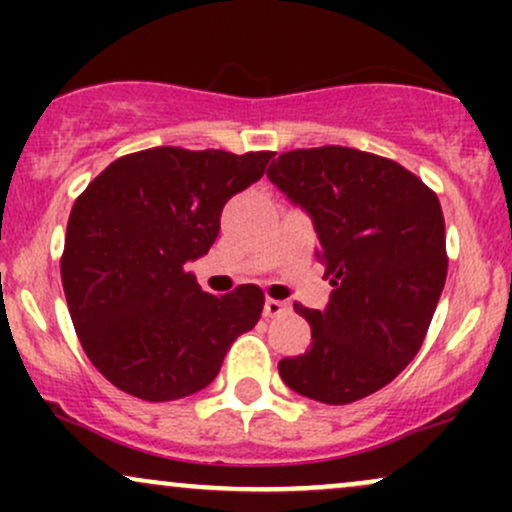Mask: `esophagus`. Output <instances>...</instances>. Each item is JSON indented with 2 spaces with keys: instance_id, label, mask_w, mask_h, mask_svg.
I'll list each match as a JSON object with an SVG mask.
<instances>
[{
  "instance_id": "esophagus-1",
  "label": "esophagus",
  "mask_w": 512,
  "mask_h": 512,
  "mask_svg": "<svg viewBox=\"0 0 512 512\" xmlns=\"http://www.w3.org/2000/svg\"><path fill=\"white\" fill-rule=\"evenodd\" d=\"M286 303V293L281 289L279 284H269L267 286V305L269 308H274V305H281Z\"/></svg>"
}]
</instances>
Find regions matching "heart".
<instances>
[{
    "mask_svg": "<svg viewBox=\"0 0 512 512\" xmlns=\"http://www.w3.org/2000/svg\"><path fill=\"white\" fill-rule=\"evenodd\" d=\"M291 223H293V216H291V219H289V221H286V226H291Z\"/></svg>",
    "mask_w": 512,
    "mask_h": 512,
    "instance_id": "b5f03b06",
    "label": "heart"
}]
</instances>
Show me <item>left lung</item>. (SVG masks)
<instances>
[{
    "label": "left lung",
    "instance_id": "left-lung-1",
    "mask_svg": "<svg viewBox=\"0 0 512 512\" xmlns=\"http://www.w3.org/2000/svg\"><path fill=\"white\" fill-rule=\"evenodd\" d=\"M255 154L158 146L117 158L76 197L60 260L76 337L105 380L146 402L204 390L257 286L204 289L190 262L219 236L221 209L262 178Z\"/></svg>",
    "mask_w": 512,
    "mask_h": 512
}]
</instances>
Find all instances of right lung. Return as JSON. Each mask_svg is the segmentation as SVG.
I'll list each match as a JSON object with an SVG mask.
<instances>
[{"instance_id": "1", "label": "right lung", "mask_w": 512, "mask_h": 512, "mask_svg": "<svg viewBox=\"0 0 512 512\" xmlns=\"http://www.w3.org/2000/svg\"><path fill=\"white\" fill-rule=\"evenodd\" d=\"M269 178L313 216L330 303L303 308L313 342L279 361L298 395L351 404L397 378L424 344L448 274L436 192L397 163L346 146L279 156Z\"/></svg>"}]
</instances>
